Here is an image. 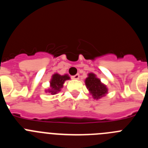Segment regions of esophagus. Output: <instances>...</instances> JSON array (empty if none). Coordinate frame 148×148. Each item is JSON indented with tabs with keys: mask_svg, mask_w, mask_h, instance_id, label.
<instances>
[{
	"mask_svg": "<svg viewBox=\"0 0 148 148\" xmlns=\"http://www.w3.org/2000/svg\"><path fill=\"white\" fill-rule=\"evenodd\" d=\"M79 76H80V75H79V74H76V75H73V76L72 77V78H73V79H75V80H78V79H79Z\"/></svg>",
	"mask_w": 148,
	"mask_h": 148,
	"instance_id": "esophagus-1",
	"label": "esophagus"
}]
</instances>
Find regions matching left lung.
Returning a JSON list of instances; mask_svg holds the SVG:
<instances>
[{
  "label": "left lung",
  "mask_w": 148,
  "mask_h": 148,
  "mask_svg": "<svg viewBox=\"0 0 148 148\" xmlns=\"http://www.w3.org/2000/svg\"><path fill=\"white\" fill-rule=\"evenodd\" d=\"M85 84L93 99L96 100L108 93V90L105 84L101 83L100 79L94 73H89L88 77L85 79Z\"/></svg>",
  "instance_id": "1"
}]
</instances>
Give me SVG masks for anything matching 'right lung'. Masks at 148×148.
<instances>
[{"instance_id":"obj_1","label":"right lung","mask_w":148,"mask_h":148,"mask_svg":"<svg viewBox=\"0 0 148 148\" xmlns=\"http://www.w3.org/2000/svg\"><path fill=\"white\" fill-rule=\"evenodd\" d=\"M70 76L67 74L64 75H61L58 73H55L52 76V79L50 81V89L47 90L52 95L58 93L61 91V89L63 87V84L65 81L69 80Z\"/></svg>"}]
</instances>
